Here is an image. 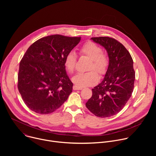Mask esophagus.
Here are the masks:
<instances>
[{
	"mask_svg": "<svg viewBox=\"0 0 156 156\" xmlns=\"http://www.w3.org/2000/svg\"><path fill=\"white\" fill-rule=\"evenodd\" d=\"M73 90H81L83 87H79V86H73Z\"/></svg>",
	"mask_w": 156,
	"mask_h": 156,
	"instance_id": "obj_1",
	"label": "esophagus"
}]
</instances>
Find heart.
Masks as SVG:
<instances>
[{"label": "heart", "mask_w": 156, "mask_h": 156, "mask_svg": "<svg viewBox=\"0 0 156 156\" xmlns=\"http://www.w3.org/2000/svg\"><path fill=\"white\" fill-rule=\"evenodd\" d=\"M80 54L86 55L91 59L87 70L89 72L78 73L72 78V81L78 86H91L96 84L99 80V76L96 70L101 76L104 75L108 66V58L106 54L102 52L101 46L94 42L87 41L80 49ZM76 62V55L71 51L66 55L64 60V65L66 70L70 73H73Z\"/></svg>", "instance_id": "obj_1"}]
</instances>
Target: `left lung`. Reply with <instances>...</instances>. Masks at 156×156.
I'll use <instances>...</instances> for the list:
<instances>
[{
	"instance_id": "8db88e82",
	"label": "left lung",
	"mask_w": 156,
	"mask_h": 156,
	"mask_svg": "<svg viewBox=\"0 0 156 156\" xmlns=\"http://www.w3.org/2000/svg\"><path fill=\"white\" fill-rule=\"evenodd\" d=\"M91 39L105 49L109 63L104 80L92 89V97L86 106L98 117H109L118 114L132 94L135 80L133 61L128 50L116 39L109 37Z\"/></svg>"
}]
</instances>
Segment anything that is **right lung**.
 Instances as JSON below:
<instances>
[{
	"label": "right lung",
	"instance_id": "add662e5",
	"mask_svg": "<svg viewBox=\"0 0 156 156\" xmlns=\"http://www.w3.org/2000/svg\"><path fill=\"white\" fill-rule=\"evenodd\" d=\"M80 40L81 37L48 36L34 42L25 52L20 63L18 89L33 112L51 114L67 100L73 83L64 60Z\"/></svg>",
	"mask_w": 156,
	"mask_h": 156
}]
</instances>
